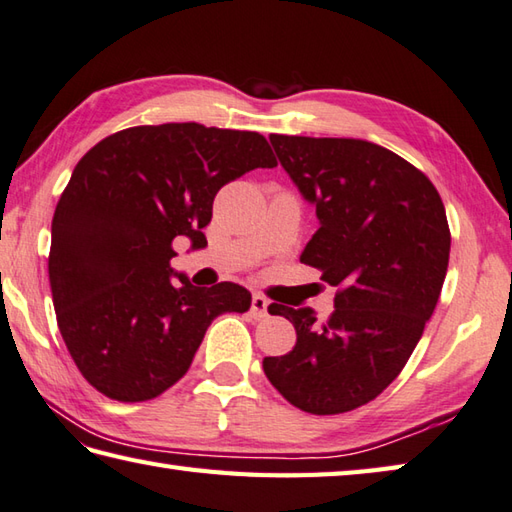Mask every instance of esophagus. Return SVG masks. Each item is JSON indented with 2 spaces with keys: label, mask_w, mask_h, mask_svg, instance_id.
<instances>
[{
  "label": "esophagus",
  "mask_w": 512,
  "mask_h": 512,
  "mask_svg": "<svg viewBox=\"0 0 512 512\" xmlns=\"http://www.w3.org/2000/svg\"><path fill=\"white\" fill-rule=\"evenodd\" d=\"M250 317L253 319L268 317V299L264 295H253V299H250Z\"/></svg>",
  "instance_id": "34e87169"
}]
</instances>
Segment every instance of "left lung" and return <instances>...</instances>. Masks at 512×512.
I'll list each match as a JSON object with an SVG mask.
<instances>
[{
  "label": "left lung",
  "instance_id": "1",
  "mask_svg": "<svg viewBox=\"0 0 512 512\" xmlns=\"http://www.w3.org/2000/svg\"><path fill=\"white\" fill-rule=\"evenodd\" d=\"M270 144L322 224L302 262L337 293L324 322L310 308L268 306L297 342L266 357L264 373L299 410L348 413L384 393L422 339L448 268L446 208L422 170L384 146L297 135Z\"/></svg>",
  "mask_w": 512,
  "mask_h": 512
}]
</instances>
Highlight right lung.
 Segmentation results:
<instances>
[{"instance_id": "obj_1", "label": "right lung", "mask_w": 512, "mask_h": 512, "mask_svg": "<svg viewBox=\"0 0 512 512\" xmlns=\"http://www.w3.org/2000/svg\"><path fill=\"white\" fill-rule=\"evenodd\" d=\"M273 166L264 135L195 122L124 128L79 159L53 215L48 279L59 333L90 386L130 404L162 395L217 315L246 313L242 286L173 277V239L206 246L219 188Z\"/></svg>"}]
</instances>
